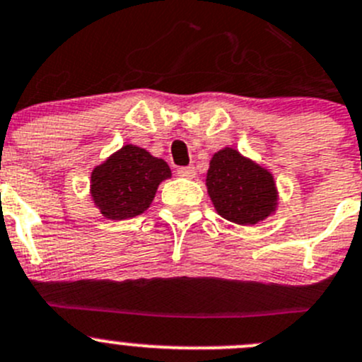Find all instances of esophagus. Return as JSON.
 Masks as SVG:
<instances>
[{
	"label": "esophagus",
	"instance_id": "1",
	"mask_svg": "<svg viewBox=\"0 0 362 362\" xmlns=\"http://www.w3.org/2000/svg\"><path fill=\"white\" fill-rule=\"evenodd\" d=\"M177 175L179 177H185V179H194L195 168L194 167H181V168H177Z\"/></svg>",
	"mask_w": 362,
	"mask_h": 362
}]
</instances>
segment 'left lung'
<instances>
[{"mask_svg": "<svg viewBox=\"0 0 362 362\" xmlns=\"http://www.w3.org/2000/svg\"><path fill=\"white\" fill-rule=\"evenodd\" d=\"M206 188L215 211L236 226H256L279 209L274 174L235 147H223L213 154Z\"/></svg>", "mask_w": 362, "mask_h": 362, "instance_id": "left-lung-1", "label": "left lung"}]
</instances>
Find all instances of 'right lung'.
I'll list each match as a JSON object with an SVG mask.
<instances>
[{"instance_id":"obj_1","label":"right lung","mask_w":362,"mask_h":362,"mask_svg":"<svg viewBox=\"0 0 362 362\" xmlns=\"http://www.w3.org/2000/svg\"><path fill=\"white\" fill-rule=\"evenodd\" d=\"M170 177L167 161L126 144L92 168L90 199L105 218H133L149 208L158 187Z\"/></svg>"}]
</instances>
